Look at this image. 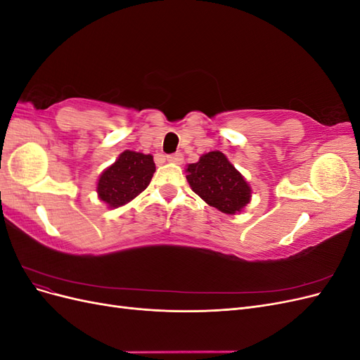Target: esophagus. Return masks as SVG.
Listing matches in <instances>:
<instances>
[{"label":"esophagus","instance_id":"34e87169","mask_svg":"<svg viewBox=\"0 0 360 360\" xmlns=\"http://www.w3.org/2000/svg\"><path fill=\"white\" fill-rule=\"evenodd\" d=\"M167 160L171 163H181L183 162V155L181 153H172L167 156Z\"/></svg>","mask_w":360,"mask_h":360}]
</instances>
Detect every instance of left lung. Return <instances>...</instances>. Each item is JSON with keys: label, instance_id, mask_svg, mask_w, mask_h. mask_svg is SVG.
Segmentation results:
<instances>
[{"label": "left lung", "instance_id": "1", "mask_svg": "<svg viewBox=\"0 0 360 360\" xmlns=\"http://www.w3.org/2000/svg\"><path fill=\"white\" fill-rule=\"evenodd\" d=\"M186 172L192 191L222 213L236 214L250 201V186L221 151L202 155Z\"/></svg>", "mask_w": 360, "mask_h": 360}]
</instances>
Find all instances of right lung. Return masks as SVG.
Listing matches in <instances>:
<instances>
[{
  "label": "right lung",
  "mask_w": 360,
  "mask_h": 360,
  "mask_svg": "<svg viewBox=\"0 0 360 360\" xmlns=\"http://www.w3.org/2000/svg\"><path fill=\"white\" fill-rule=\"evenodd\" d=\"M156 171L153 156L126 150L97 181V195L110 209L132 201L143 192Z\"/></svg>",
  "instance_id": "1"
}]
</instances>
